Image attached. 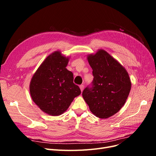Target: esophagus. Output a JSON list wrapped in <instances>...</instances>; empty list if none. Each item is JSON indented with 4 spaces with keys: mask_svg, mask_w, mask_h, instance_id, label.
Masks as SVG:
<instances>
[{
    "mask_svg": "<svg viewBox=\"0 0 156 156\" xmlns=\"http://www.w3.org/2000/svg\"><path fill=\"white\" fill-rule=\"evenodd\" d=\"M79 88H80V89H81V91L83 92V90H84V85H80Z\"/></svg>",
    "mask_w": 156,
    "mask_h": 156,
    "instance_id": "1",
    "label": "esophagus"
}]
</instances>
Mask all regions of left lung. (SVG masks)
Listing matches in <instances>:
<instances>
[{"label":"left lung","mask_w":156,"mask_h":156,"mask_svg":"<svg viewBox=\"0 0 156 156\" xmlns=\"http://www.w3.org/2000/svg\"><path fill=\"white\" fill-rule=\"evenodd\" d=\"M92 69V87H87L82 96L96 117L105 119L124 106L131 87L127 70L104 49L87 55Z\"/></svg>","instance_id":"1"}]
</instances>
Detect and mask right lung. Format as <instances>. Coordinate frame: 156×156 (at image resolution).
Wrapping results in <instances>:
<instances>
[{"label": "right lung", "instance_id": "add662e5", "mask_svg": "<svg viewBox=\"0 0 156 156\" xmlns=\"http://www.w3.org/2000/svg\"><path fill=\"white\" fill-rule=\"evenodd\" d=\"M70 57L60 51L47 56L33 75L29 85L32 100L44 112L59 116L81 94L73 83V74L66 69Z\"/></svg>", "mask_w": 156, "mask_h": 156}]
</instances>
